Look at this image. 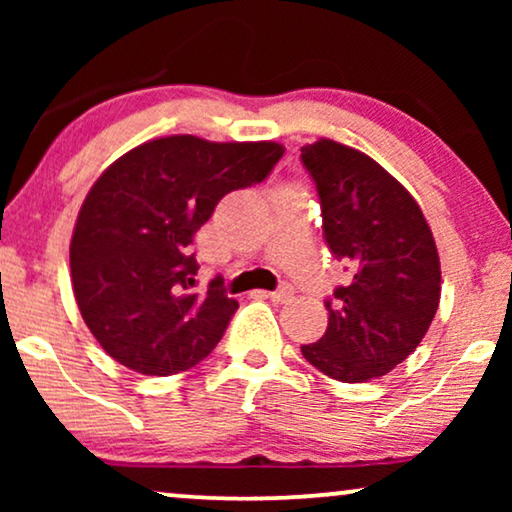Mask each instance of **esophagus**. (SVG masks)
Here are the masks:
<instances>
[{
  "label": "esophagus",
  "instance_id": "1",
  "mask_svg": "<svg viewBox=\"0 0 512 512\" xmlns=\"http://www.w3.org/2000/svg\"><path fill=\"white\" fill-rule=\"evenodd\" d=\"M291 298H293V286L291 284H282L277 291L270 293L272 303H289Z\"/></svg>",
  "mask_w": 512,
  "mask_h": 512
}]
</instances>
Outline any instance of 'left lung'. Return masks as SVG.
<instances>
[{
    "label": "left lung",
    "instance_id": "8db88e82",
    "mask_svg": "<svg viewBox=\"0 0 512 512\" xmlns=\"http://www.w3.org/2000/svg\"><path fill=\"white\" fill-rule=\"evenodd\" d=\"M300 160L317 186L328 249L352 270L326 300V333L300 352L333 380H375L415 352L436 317V242L415 198L366 153L319 139Z\"/></svg>",
    "mask_w": 512,
    "mask_h": 512
}]
</instances>
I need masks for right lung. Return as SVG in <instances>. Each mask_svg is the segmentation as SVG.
<instances>
[{
    "instance_id": "add662e5",
    "label": "right lung",
    "mask_w": 512,
    "mask_h": 512,
    "mask_svg": "<svg viewBox=\"0 0 512 512\" xmlns=\"http://www.w3.org/2000/svg\"><path fill=\"white\" fill-rule=\"evenodd\" d=\"M282 156L277 142L172 135L102 172L76 219L69 265L81 317L111 359L167 377L212 354L237 300L219 279L195 291L193 237L223 195L261 184Z\"/></svg>"
}]
</instances>
